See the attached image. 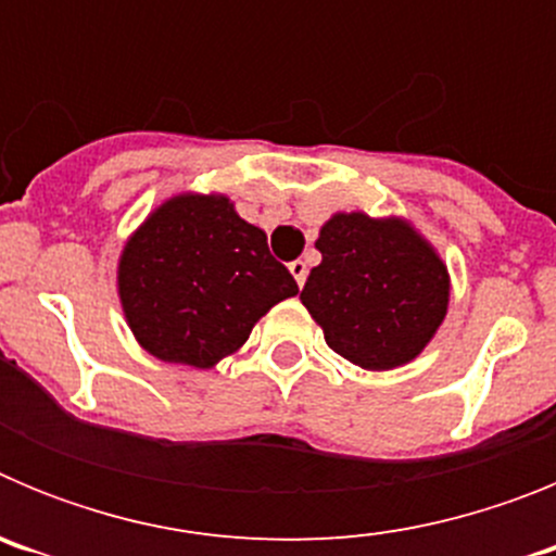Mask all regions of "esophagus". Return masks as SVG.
Here are the masks:
<instances>
[{
  "mask_svg": "<svg viewBox=\"0 0 556 556\" xmlns=\"http://www.w3.org/2000/svg\"><path fill=\"white\" fill-rule=\"evenodd\" d=\"M289 273L294 275V281H298V287H303V283H306V275H308L306 262H301V258H298V262H292V264H289Z\"/></svg>",
  "mask_w": 556,
  "mask_h": 556,
  "instance_id": "obj_1",
  "label": "esophagus"
}]
</instances>
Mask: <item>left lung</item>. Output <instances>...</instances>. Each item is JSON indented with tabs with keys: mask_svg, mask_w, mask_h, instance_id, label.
<instances>
[{
	"mask_svg": "<svg viewBox=\"0 0 556 556\" xmlns=\"http://www.w3.org/2000/svg\"><path fill=\"white\" fill-rule=\"evenodd\" d=\"M317 250L323 262L301 301L331 351L365 370H392L424 351L448 308V273L409 225L337 214Z\"/></svg>",
	"mask_w": 556,
	"mask_h": 556,
	"instance_id": "obj_1",
	"label": "left lung"
}]
</instances>
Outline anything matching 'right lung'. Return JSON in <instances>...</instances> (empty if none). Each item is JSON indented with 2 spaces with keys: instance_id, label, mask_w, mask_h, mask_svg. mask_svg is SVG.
Segmentation results:
<instances>
[{
  "instance_id": "obj_1",
  "label": "right lung",
  "mask_w": 556,
  "mask_h": 556,
  "mask_svg": "<svg viewBox=\"0 0 556 556\" xmlns=\"http://www.w3.org/2000/svg\"><path fill=\"white\" fill-rule=\"evenodd\" d=\"M298 283L267 236L225 198L186 194L161 205L127 242L119 298L152 356L211 367L244 345L250 328Z\"/></svg>"
}]
</instances>
